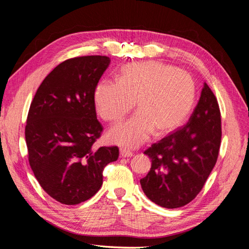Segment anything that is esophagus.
Here are the masks:
<instances>
[{"mask_svg": "<svg viewBox=\"0 0 249 249\" xmlns=\"http://www.w3.org/2000/svg\"><path fill=\"white\" fill-rule=\"evenodd\" d=\"M133 156V153L130 152V150H126L122 148L120 149V158H130Z\"/></svg>", "mask_w": 249, "mask_h": 249, "instance_id": "obj_1", "label": "esophagus"}]
</instances>
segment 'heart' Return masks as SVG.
Listing matches in <instances>:
<instances>
[{
  "label": "heart",
  "instance_id": "b5f03b06",
  "mask_svg": "<svg viewBox=\"0 0 249 249\" xmlns=\"http://www.w3.org/2000/svg\"><path fill=\"white\" fill-rule=\"evenodd\" d=\"M196 89L189 73L157 61L130 63L118 82L102 80L93 91L95 111L105 122L116 124L134 108L138 112L108 133V140L135 148L155 131L166 135L182 125L194 106Z\"/></svg>",
  "mask_w": 249,
  "mask_h": 249
}]
</instances>
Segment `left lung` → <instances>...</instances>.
Here are the masks:
<instances>
[{"label":"left lung","mask_w":249,"mask_h":249,"mask_svg":"<svg viewBox=\"0 0 249 249\" xmlns=\"http://www.w3.org/2000/svg\"><path fill=\"white\" fill-rule=\"evenodd\" d=\"M221 117L212 90L203 83L199 101L189 122L154 143L144 154L152 167L140 184L158 206L183 207L201 191L219 154Z\"/></svg>","instance_id":"obj_1"}]
</instances>
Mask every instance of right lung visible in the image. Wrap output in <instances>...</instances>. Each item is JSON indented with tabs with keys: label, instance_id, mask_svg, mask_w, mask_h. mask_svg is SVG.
Instances as JSON below:
<instances>
[{
	"label": "right lung",
	"instance_id": "1",
	"mask_svg": "<svg viewBox=\"0 0 249 249\" xmlns=\"http://www.w3.org/2000/svg\"><path fill=\"white\" fill-rule=\"evenodd\" d=\"M110 61L107 56L65 60L42 81L29 109L30 166L42 189L64 205L91 198L104 168L118 159L117 146H93L103 132L93 91Z\"/></svg>",
	"mask_w": 249,
	"mask_h": 249
}]
</instances>
